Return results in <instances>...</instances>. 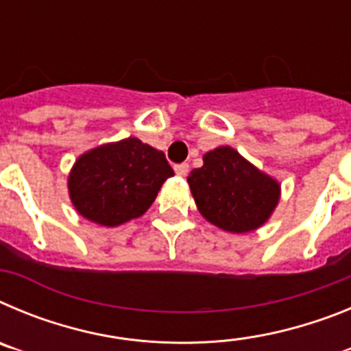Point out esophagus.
<instances>
[{
	"label": "esophagus",
	"mask_w": 351,
	"mask_h": 351,
	"mask_svg": "<svg viewBox=\"0 0 351 351\" xmlns=\"http://www.w3.org/2000/svg\"><path fill=\"white\" fill-rule=\"evenodd\" d=\"M173 170H176V173H178V176L184 178L186 173L190 172V165H188V163H179V165L173 167Z\"/></svg>",
	"instance_id": "1"
}]
</instances>
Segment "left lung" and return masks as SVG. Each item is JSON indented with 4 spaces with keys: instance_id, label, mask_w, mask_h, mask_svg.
Returning <instances> with one entry per match:
<instances>
[{
    "instance_id": "8db88e82",
    "label": "left lung",
    "mask_w": 351,
    "mask_h": 351,
    "mask_svg": "<svg viewBox=\"0 0 351 351\" xmlns=\"http://www.w3.org/2000/svg\"><path fill=\"white\" fill-rule=\"evenodd\" d=\"M188 182L204 218L234 234L263 225L280 200V184L232 147L209 151Z\"/></svg>"
}]
</instances>
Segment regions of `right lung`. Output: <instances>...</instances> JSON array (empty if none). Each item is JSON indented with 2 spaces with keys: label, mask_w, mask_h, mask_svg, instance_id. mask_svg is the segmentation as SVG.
<instances>
[{
  "label": "right lung",
  "mask_w": 351,
  "mask_h": 351,
  "mask_svg": "<svg viewBox=\"0 0 351 351\" xmlns=\"http://www.w3.org/2000/svg\"><path fill=\"white\" fill-rule=\"evenodd\" d=\"M172 176L165 154L132 137L82 154L71 170L68 188L84 218L117 226L142 216Z\"/></svg>",
  "instance_id": "add662e5"
}]
</instances>
